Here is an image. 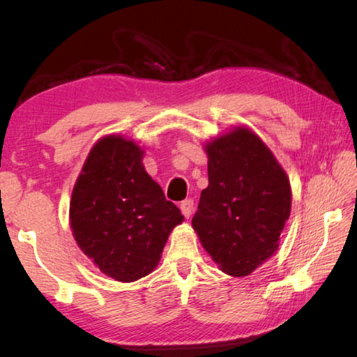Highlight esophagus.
Here are the masks:
<instances>
[{
    "label": "esophagus",
    "mask_w": 357,
    "mask_h": 357,
    "mask_svg": "<svg viewBox=\"0 0 357 357\" xmlns=\"http://www.w3.org/2000/svg\"><path fill=\"white\" fill-rule=\"evenodd\" d=\"M181 213L185 217V219H189V217L193 214V202L192 200H184L181 203Z\"/></svg>",
    "instance_id": "1"
}]
</instances>
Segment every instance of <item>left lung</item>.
Returning <instances> with one entry per match:
<instances>
[{
  "label": "left lung",
  "mask_w": 357,
  "mask_h": 357,
  "mask_svg": "<svg viewBox=\"0 0 357 357\" xmlns=\"http://www.w3.org/2000/svg\"><path fill=\"white\" fill-rule=\"evenodd\" d=\"M209 184L192 227L208 255L231 277L252 274L279 249L291 214V185L279 160L245 126L204 143Z\"/></svg>",
  "instance_id": "left-lung-1"
}]
</instances>
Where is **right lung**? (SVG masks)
I'll return each instance as SVG.
<instances>
[{"instance_id":"1","label":"right lung","mask_w":357,"mask_h":357,"mask_svg":"<svg viewBox=\"0 0 357 357\" xmlns=\"http://www.w3.org/2000/svg\"><path fill=\"white\" fill-rule=\"evenodd\" d=\"M144 149L123 135L96 142L72 189L69 223L80 250L118 282H135L159 264L184 220L143 165Z\"/></svg>"}]
</instances>
